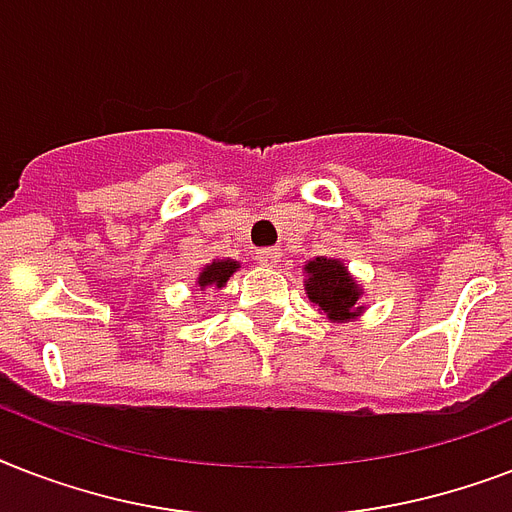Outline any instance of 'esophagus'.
<instances>
[{
    "label": "esophagus",
    "instance_id": "1",
    "mask_svg": "<svg viewBox=\"0 0 512 512\" xmlns=\"http://www.w3.org/2000/svg\"><path fill=\"white\" fill-rule=\"evenodd\" d=\"M255 260L260 265H265V268H276V265H279V260H281V249H276V247L257 249Z\"/></svg>",
    "mask_w": 512,
    "mask_h": 512
}]
</instances>
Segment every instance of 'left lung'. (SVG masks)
Returning <instances> with one entry per match:
<instances>
[{"label": "left lung", "mask_w": 512, "mask_h": 512, "mask_svg": "<svg viewBox=\"0 0 512 512\" xmlns=\"http://www.w3.org/2000/svg\"><path fill=\"white\" fill-rule=\"evenodd\" d=\"M305 295L329 321L348 324L364 316V287L353 279L348 265L337 257H313L303 265Z\"/></svg>", "instance_id": "obj_1"}]
</instances>
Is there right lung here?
<instances>
[{
	"instance_id": "right-lung-1",
	"label": "right lung",
	"mask_w": 512,
	"mask_h": 512,
	"mask_svg": "<svg viewBox=\"0 0 512 512\" xmlns=\"http://www.w3.org/2000/svg\"><path fill=\"white\" fill-rule=\"evenodd\" d=\"M239 268V260H231V257H225V260H212V263L204 265L199 271V276H196V289H193V295L204 297L209 287L223 289L225 284H228V279H231Z\"/></svg>"
}]
</instances>
